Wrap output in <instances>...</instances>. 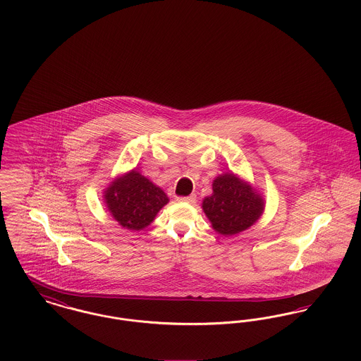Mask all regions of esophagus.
<instances>
[{
    "instance_id": "esophagus-1",
    "label": "esophagus",
    "mask_w": 361,
    "mask_h": 361,
    "mask_svg": "<svg viewBox=\"0 0 361 361\" xmlns=\"http://www.w3.org/2000/svg\"><path fill=\"white\" fill-rule=\"evenodd\" d=\"M177 200L178 202H187V203H195V200H196V195L195 193H192V195H189V196H180V197H177Z\"/></svg>"
}]
</instances>
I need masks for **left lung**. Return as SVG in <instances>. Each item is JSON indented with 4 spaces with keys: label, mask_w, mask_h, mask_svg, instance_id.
Segmentation results:
<instances>
[{
    "label": "left lung",
    "mask_w": 361,
    "mask_h": 361,
    "mask_svg": "<svg viewBox=\"0 0 361 361\" xmlns=\"http://www.w3.org/2000/svg\"><path fill=\"white\" fill-rule=\"evenodd\" d=\"M203 211L221 235H234L257 222L264 199L234 173H224L212 183V195L203 200Z\"/></svg>",
    "instance_id": "8db88e82"
}]
</instances>
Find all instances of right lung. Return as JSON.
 Wrapping results in <instances>:
<instances>
[{
  "label": "right lung",
  "mask_w": 361,
  "mask_h": 361,
  "mask_svg": "<svg viewBox=\"0 0 361 361\" xmlns=\"http://www.w3.org/2000/svg\"><path fill=\"white\" fill-rule=\"evenodd\" d=\"M104 202L112 218L128 230H142L168 204L166 193L135 169L115 178L104 190Z\"/></svg>",
  "instance_id": "obj_1"
}]
</instances>
